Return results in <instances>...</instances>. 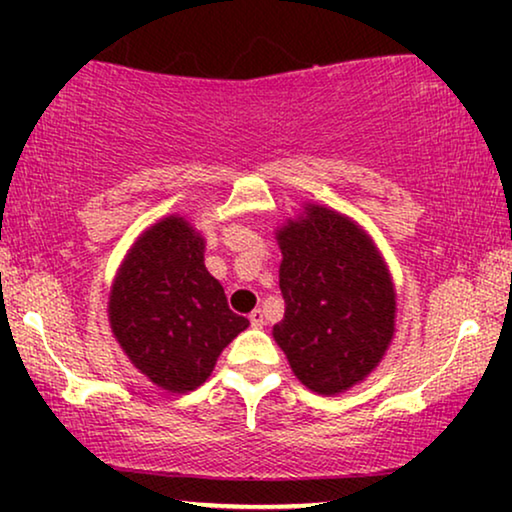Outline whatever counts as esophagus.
I'll use <instances>...</instances> for the list:
<instances>
[{
    "mask_svg": "<svg viewBox=\"0 0 512 512\" xmlns=\"http://www.w3.org/2000/svg\"><path fill=\"white\" fill-rule=\"evenodd\" d=\"M249 319L254 321L256 326H263L265 324V317H263V310L261 307H256V310H251V314H249Z\"/></svg>",
    "mask_w": 512,
    "mask_h": 512,
    "instance_id": "esophagus-1",
    "label": "esophagus"
}]
</instances>
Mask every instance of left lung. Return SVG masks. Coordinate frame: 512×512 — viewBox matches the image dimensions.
<instances>
[{
  "mask_svg": "<svg viewBox=\"0 0 512 512\" xmlns=\"http://www.w3.org/2000/svg\"><path fill=\"white\" fill-rule=\"evenodd\" d=\"M109 321L132 366L172 394L205 384L219 354L249 326L207 272L202 235L179 214L132 244L111 286Z\"/></svg>",
  "mask_w": 512,
  "mask_h": 512,
  "instance_id": "obj_1",
  "label": "left lung"
}]
</instances>
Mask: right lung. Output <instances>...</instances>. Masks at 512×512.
Segmentation results:
<instances>
[{
	"mask_svg": "<svg viewBox=\"0 0 512 512\" xmlns=\"http://www.w3.org/2000/svg\"><path fill=\"white\" fill-rule=\"evenodd\" d=\"M284 319L272 328L307 389L335 396L373 373L394 340L396 293L373 242L319 205L277 233Z\"/></svg>",
	"mask_w": 512,
	"mask_h": 512,
	"instance_id": "obj_1",
	"label": "right lung"
}]
</instances>
